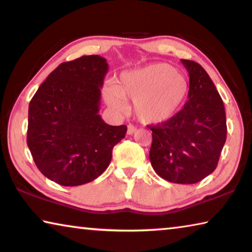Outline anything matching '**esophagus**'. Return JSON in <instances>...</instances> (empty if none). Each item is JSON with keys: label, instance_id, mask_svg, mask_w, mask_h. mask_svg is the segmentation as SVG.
Segmentation results:
<instances>
[{"label": "esophagus", "instance_id": "obj_1", "mask_svg": "<svg viewBox=\"0 0 252 252\" xmlns=\"http://www.w3.org/2000/svg\"><path fill=\"white\" fill-rule=\"evenodd\" d=\"M135 131H136V127H135L134 126H132V125H129V126H127V134H129V135L133 134Z\"/></svg>", "mask_w": 252, "mask_h": 252}]
</instances>
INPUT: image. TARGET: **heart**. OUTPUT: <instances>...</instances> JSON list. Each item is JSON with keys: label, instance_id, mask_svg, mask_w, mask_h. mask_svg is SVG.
I'll return each instance as SVG.
<instances>
[{"label": "heart", "instance_id": "1", "mask_svg": "<svg viewBox=\"0 0 252 252\" xmlns=\"http://www.w3.org/2000/svg\"><path fill=\"white\" fill-rule=\"evenodd\" d=\"M189 83L177 69L168 63H150L122 72L114 88L104 91L110 108L123 112V99L133 101V111L139 121L160 125L176 116L187 100Z\"/></svg>", "mask_w": 252, "mask_h": 252}]
</instances>
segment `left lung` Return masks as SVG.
I'll return each instance as SVG.
<instances>
[{
    "label": "left lung",
    "instance_id": "1",
    "mask_svg": "<svg viewBox=\"0 0 252 252\" xmlns=\"http://www.w3.org/2000/svg\"><path fill=\"white\" fill-rule=\"evenodd\" d=\"M181 62L189 72V100L171 120L149 126V158L162 179L192 185L216 170L227 138V121L222 99L206 70L190 60Z\"/></svg>",
    "mask_w": 252,
    "mask_h": 252
}]
</instances>
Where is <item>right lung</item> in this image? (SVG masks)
I'll return each mask as SVG.
<instances>
[{"instance_id":"right-lung-1","label":"right lung","mask_w":252,"mask_h":252,"mask_svg":"<svg viewBox=\"0 0 252 252\" xmlns=\"http://www.w3.org/2000/svg\"><path fill=\"white\" fill-rule=\"evenodd\" d=\"M109 66L100 55L61 63L29 105L28 147L37 169L51 181L75 187L109 167L112 149L126 126H109L99 114Z\"/></svg>"}]
</instances>
